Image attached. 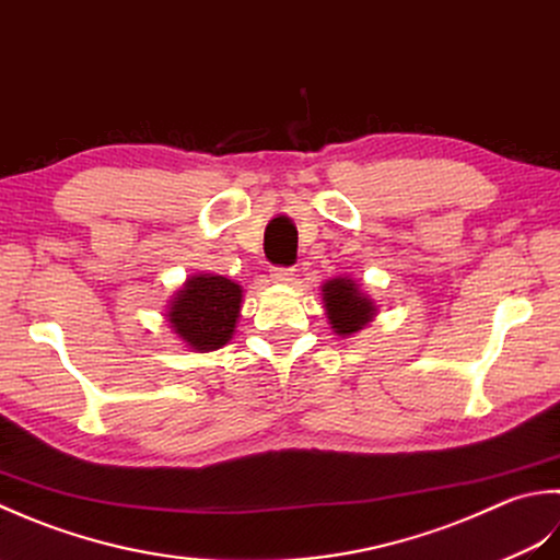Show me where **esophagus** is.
Here are the masks:
<instances>
[{
	"label": "esophagus",
	"instance_id": "obj_1",
	"mask_svg": "<svg viewBox=\"0 0 560 560\" xmlns=\"http://www.w3.org/2000/svg\"><path fill=\"white\" fill-rule=\"evenodd\" d=\"M270 278L276 280V282L288 284V282L294 280V270H292V268H272V270H270Z\"/></svg>",
	"mask_w": 560,
	"mask_h": 560
}]
</instances>
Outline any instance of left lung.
Here are the masks:
<instances>
[{
  "label": "left lung",
  "mask_w": 560,
  "mask_h": 560,
  "mask_svg": "<svg viewBox=\"0 0 560 560\" xmlns=\"http://www.w3.org/2000/svg\"><path fill=\"white\" fill-rule=\"evenodd\" d=\"M326 318L334 334L348 338L368 326L376 316V304L352 278H330L322 284Z\"/></svg>",
  "instance_id": "1"
}]
</instances>
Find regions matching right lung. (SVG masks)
<instances>
[{
    "instance_id": "1",
    "label": "right lung",
    "mask_w": 560,
    "mask_h": 560,
    "mask_svg": "<svg viewBox=\"0 0 560 560\" xmlns=\"http://www.w3.org/2000/svg\"><path fill=\"white\" fill-rule=\"evenodd\" d=\"M242 302V284L212 272H200L190 276L184 288L171 296L166 322L186 348L196 352L220 350L234 336Z\"/></svg>"
}]
</instances>
